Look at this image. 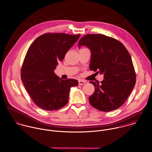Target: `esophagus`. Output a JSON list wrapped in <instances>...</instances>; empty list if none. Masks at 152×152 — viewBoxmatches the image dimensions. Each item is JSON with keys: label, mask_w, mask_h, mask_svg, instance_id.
<instances>
[{"label": "esophagus", "mask_w": 152, "mask_h": 152, "mask_svg": "<svg viewBox=\"0 0 152 152\" xmlns=\"http://www.w3.org/2000/svg\"><path fill=\"white\" fill-rule=\"evenodd\" d=\"M85 83H86V82L84 81V80H79V85H83Z\"/></svg>", "instance_id": "esophagus-1"}]
</instances>
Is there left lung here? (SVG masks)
Wrapping results in <instances>:
<instances>
[{
  "instance_id": "1",
  "label": "left lung",
  "mask_w": 152,
  "mask_h": 152,
  "mask_svg": "<svg viewBox=\"0 0 152 152\" xmlns=\"http://www.w3.org/2000/svg\"><path fill=\"white\" fill-rule=\"evenodd\" d=\"M86 46L91 52L89 68L103 74V81L95 83L89 97L91 106L103 112L119 108L125 102L136 83V73L131 56L118 40L102 34H88L82 37L78 46Z\"/></svg>"
}]
</instances>
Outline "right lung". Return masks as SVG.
<instances>
[{
	"label": "right lung",
	"instance_id": "right-lung-1",
	"mask_svg": "<svg viewBox=\"0 0 152 152\" xmlns=\"http://www.w3.org/2000/svg\"><path fill=\"white\" fill-rule=\"evenodd\" d=\"M80 34L46 33L31 45L22 68L21 79L34 103L40 108L56 110L69 101L70 88L78 81L62 80L54 70Z\"/></svg>",
	"mask_w": 152,
	"mask_h": 152
}]
</instances>
